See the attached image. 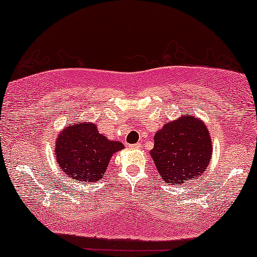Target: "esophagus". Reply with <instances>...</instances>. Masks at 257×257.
<instances>
[{"label": "esophagus", "instance_id": "esophagus-1", "mask_svg": "<svg viewBox=\"0 0 257 257\" xmlns=\"http://www.w3.org/2000/svg\"><path fill=\"white\" fill-rule=\"evenodd\" d=\"M141 147L140 144H135V145H129V148H132V150H139V148Z\"/></svg>", "mask_w": 257, "mask_h": 257}]
</instances>
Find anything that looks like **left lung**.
<instances>
[{
	"label": "left lung",
	"mask_w": 257,
	"mask_h": 257,
	"mask_svg": "<svg viewBox=\"0 0 257 257\" xmlns=\"http://www.w3.org/2000/svg\"><path fill=\"white\" fill-rule=\"evenodd\" d=\"M212 139L202 119L191 113L165 123L151 150L158 174L172 185L197 179L212 159Z\"/></svg>",
	"instance_id": "8db88e82"
}]
</instances>
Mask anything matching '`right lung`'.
I'll return each mask as SVG.
<instances>
[{
    "label": "right lung",
    "instance_id": "obj_1",
    "mask_svg": "<svg viewBox=\"0 0 257 257\" xmlns=\"http://www.w3.org/2000/svg\"><path fill=\"white\" fill-rule=\"evenodd\" d=\"M122 142L109 140L93 122L72 123L58 133L55 157L62 171L75 182H97L104 177L111 157L123 150Z\"/></svg>",
    "mask_w": 257,
    "mask_h": 257
}]
</instances>
